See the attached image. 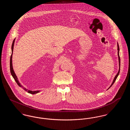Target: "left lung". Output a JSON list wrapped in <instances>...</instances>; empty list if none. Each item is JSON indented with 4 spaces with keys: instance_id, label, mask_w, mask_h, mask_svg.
<instances>
[{
    "instance_id": "1",
    "label": "left lung",
    "mask_w": 130,
    "mask_h": 130,
    "mask_svg": "<svg viewBox=\"0 0 130 130\" xmlns=\"http://www.w3.org/2000/svg\"><path fill=\"white\" fill-rule=\"evenodd\" d=\"M118 59H119V71H118V74H117L116 75V76H115V78H114V79H113V82H112V84H111V86L110 87V88L113 85V84L115 83V82L116 81V79H117V77H118V74H119V72H120V56H119V45H118Z\"/></svg>"
}]
</instances>
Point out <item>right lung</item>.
<instances>
[{"mask_svg": "<svg viewBox=\"0 0 130 130\" xmlns=\"http://www.w3.org/2000/svg\"><path fill=\"white\" fill-rule=\"evenodd\" d=\"M14 40H15V39L13 40V42H12V55L11 56V57H10V71H11V74L12 76V77H13L15 81V82H17V83L18 84L19 86L22 88L25 91H27L28 93H30L31 94H35V93H38L39 91H31L30 90H27V89H26L25 88H24L20 84V83L19 82V80L18 79V78H17V76H16V75L15 74L14 71H13V68H12V52H13V45H14Z\"/></svg>", "mask_w": 130, "mask_h": 130, "instance_id": "obj_1", "label": "right lung"}]
</instances>
